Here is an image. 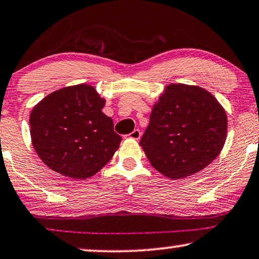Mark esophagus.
<instances>
[{
    "mask_svg": "<svg viewBox=\"0 0 259 259\" xmlns=\"http://www.w3.org/2000/svg\"><path fill=\"white\" fill-rule=\"evenodd\" d=\"M131 139H134V140H139L140 137H142V132H140L139 130H134L132 133L128 134Z\"/></svg>",
    "mask_w": 259,
    "mask_h": 259,
    "instance_id": "esophagus-1",
    "label": "esophagus"
}]
</instances>
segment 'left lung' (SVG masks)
Returning <instances> with one entry per match:
<instances>
[{"label":"left lung","instance_id":"obj_1","mask_svg":"<svg viewBox=\"0 0 259 259\" xmlns=\"http://www.w3.org/2000/svg\"><path fill=\"white\" fill-rule=\"evenodd\" d=\"M227 115L213 94L171 83L153 103L140 146L154 169L183 180L209 165L226 142Z\"/></svg>","mask_w":259,"mask_h":259}]
</instances>
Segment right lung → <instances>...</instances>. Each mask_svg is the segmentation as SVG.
<instances>
[{
  "mask_svg": "<svg viewBox=\"0 0 259 259\" xmlns=\"http://www.w3.org/2000/svg\"><path fill=\"white\" fill-rule=\"evenodd\" d=\"M95 87L70 85L45 96L29 115L31 140L50 169L73 180L99 172L119 149L121 137Z\"/></svg>",
  "mask_w": 259,
  "mask_h": 259,
  "instance_id": "obj_1",
  "label": "right lung"
}]
</instances>
